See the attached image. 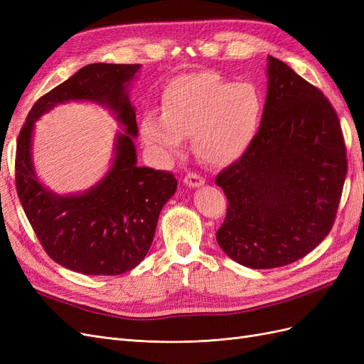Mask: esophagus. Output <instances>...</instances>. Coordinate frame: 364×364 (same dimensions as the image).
Masks as SVG:
<instances>
[{
    "mask_svg": "<svg viewBox=\"0 0 364 364\" xmlns=\"http://www.w3.org/2000/svg\"><path fill=\"white\" fill-rule=\"evenodd\" d=\"M183 183L186 186H190V188H199V186H202L205 183V179L202 178V176L196 174V173H188L185 176Z\"/></svg>",
    "mask_w": 364,
    "mask_h": 364,
    "instance_id": "1",
    "label": "esophagus"
}]
</instances>
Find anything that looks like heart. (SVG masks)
Returning <instances> with one entry per match:
<instances>
[{
	"instance_id": "obj_1",
	"label": "heart",
	"mask_w": 364,
	"mask_h": 364,
	"mask_svg": "<svg viewBox=\"0 0 364 364\" xmlns=\"http://www.w3.org/2000/svg\"><path fill=\"white\" fill-rule=\"evenodd\" d=\"M262 97L250 82H230L214 71L186 74L165 87L161 115L147 112L141 136L164 158L179 155L193 139L196 156L211 167L238 161L255 139Z\"/></svg>"
}]
</instances>
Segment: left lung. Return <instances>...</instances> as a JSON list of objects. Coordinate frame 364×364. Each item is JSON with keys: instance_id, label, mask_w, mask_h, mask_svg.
I'll return each instance as SVG.
<instances>
[{"instance_id": "8db88e82", "label": "left lung", "mask_w": 364, "mask_h": 364, "mask_svg": "<svg viewBox=\"0 0 364 364\" xmlns=\"http://www.w3.org/2000/svg\"><path fill=\"white\" fill-rule=\"evenodd\" d=\"M267 95L258 134L217 176L228 213L218 246L249 269L287 266L333 228L348 162L328 98L287 63L267 58Z\"/></svg>"}]
</instances>
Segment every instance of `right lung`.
I'll return each instance as SVG.
<instances>
[{
	"instance_id": "add662e5",
	"label": "right lung",
	"mask_w": 364,
	"mask_h": 364,
	"mask_svg": "<svg viewBox=\"0 0 364 364\" xmlns=\"http://www.w3.org/2000/svg\"><path fill=\"white\" fill-rule=\"evenodd\" d=\"M141 65L91 63L31 107L16 146V190L46 252L62 267L115 277L135 269L153 243L164 205L178 188L167 171L138 167L135 106L130 86ZM94 102L107 108L121 131L104 178L80 193L59 195L43 184L32 161L36 121L58 104Z\"/></svg>"
}]
</instances>
